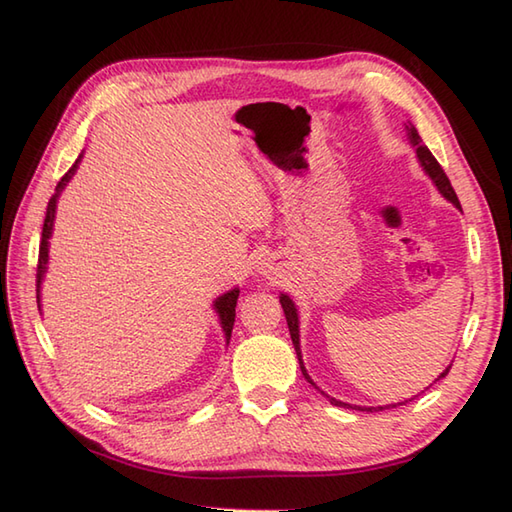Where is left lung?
Returning <instances> with one entry per match:
<instances>
[{
    "mask_svg": "<svg viewBox=\"0 0 512 512\" xmlns=\"http://www.w3.org/2000/svg\"><path fill=\"white\" fill-rule=\"evenodd\" d=\"M407 127V138H409V143H411V147L416 149V156H418V162H420V167L424 169V173H427V176L431 178V182L436 184V189L442 193V198H447L453 206H458L460 209V200H458V195H455V191H453V187H451V182H449V178H447V173H444V169L440 167V162L433 158V154L431 151L427 149V145H422V138L418 136V129L413 127L411 123L409 125H405ZM279 303H281V308H284V314H286V321H288V330H290V339H292V345H295V352H297V358H299V367H301V372H303V378L308 380V383L314 387V389H319L317 385H314V380L310 378V374H308V369H306V365H303V358H301V343H299V312H297V306H295V301H292L288 295H279ZM449 369H451V365L444 369V372L436 378V380H440V378H444L449 374ZM321 391V389H319ZM321 394L328 398L332 405H336V407H347V409H358V411H380V409H389V407H396V405H385V407H358V405H347V402H341V400H336V398H332V396H328L325 394V391H321ZM409 400H413V398H409ZM407 402V400H405ZM398 405H402V402H398Z\"/></svg>",
    "mask_w": 512,
    "mask_h": 512,
    "instance_id": "obj_1",
    "label": "left lung"
}]
</instances>
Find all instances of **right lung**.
Segmentation results:
<instances>
[{
    "mask_svg": "<svg viewBox=\"0 0 512 512\" xmlns=\"http://www.w3.org/2000/svg\"><path fill=\"white\" fill-rule=\"evenodd\" d=\"M81 158H83V154L76 158L72 169L61 178V182L57 184V191H54V195H52L50 202H48V209H46V220H43L41 246H39V264H37V306H39V310H41V284H43V277H46V273H48V246H50V237H52V228H54V215H57V202H59L61 191L65 189V184L72 180L74 171H76V167H79ZM237 297H239V288H233V290L224 292L222 297H217L213 301V310L217 314V319H220L226 345H228V341H231V332H233V323H235Z\"/></svg>",
    "mask_w": 512,
    "mask_h": 512,
    "instance_id": "add662e5",
    "label": "right lung"
}]
</instances>
